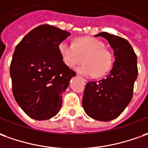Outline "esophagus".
<instances>
[{
    "mask_svg": "<svg viewBox=\"0 0 148 148\" xmlns=\"http://www.w3.org/2000/svg\"><path fill=\"white\" fill-rule=\"evenodd\" d=\"M77 76H78V77H80V78H81V79H82V80H84V83H86V82H87V80H85V79H84V77H82V76H78V75H77Z\"/></svg>",
    "mask_w": 148,
    "mask_h": 148,
    "instance_id": "1",
    "label": "esophagus"
}]
</instances>
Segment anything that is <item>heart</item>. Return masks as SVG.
<instances>
[{"instance_id": "b5f03b06", "label": "heart", "mask_w": 148, "mask_h": 148, "mask_svg": "<svg viewBox=\"0 0 148 148\" xmlns=\"http://www.w3.org/2000/svg\"><path fill=\"white\" fill-rule=\"evenodd\" d=\"M58 50L62 61L68 67L72 68L80 62V56L86 55L81 66L76 71L85 76H102L109 72L113 66L114 56L105 45L92 37H80L74 43L67 40L60 42Z\"/></svg>"}]
</instances>
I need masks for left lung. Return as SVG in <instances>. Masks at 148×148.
<instances>
[{
    "instance_id": "left-lung-1",
    "label": "left lung",
    "mask_w": 148,
    "mask_h": 148,
    "mask_svg": "<svg viewBox=\"0 0 148 148\" xmlns=\"http://www.w3.org/2000/svg\"><path fill=\"white\" fill-rule=\"evenodd\" d=\"M105 38L114 50V63L106 78L88 82L82 106L92 119L109 122L118 118L133 97L138 76L137 56L129 42L114 34L101 32L95 35Z\"/></svg>"
}]
</instances>
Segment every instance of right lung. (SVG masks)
Instances as JSON below:
<instances>
[{
  "mask_svg": "<svg viewBox=\"0 0 148 148\" xmlns=\"http://www.w3.org/2000/svg\"><path fill=\"white\" fill-rule=\"evenodd\" d=\"M69 32L41 25L27 34L17 45L10 76L14 98L26 114L47 120L58 114L62 93L76 72L62 61L58 45Z\"/></svg>",
  "mask_w": 148,
  "mask_h": 148,
  "instance_id": "add662e5",
  "label": "right lung"
}]
</instances>
